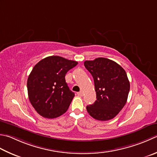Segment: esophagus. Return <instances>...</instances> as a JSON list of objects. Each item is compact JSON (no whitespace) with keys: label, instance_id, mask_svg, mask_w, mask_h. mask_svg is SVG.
Wrapping results in <instances>:
<instances>
[{"label":"esophagus","instance_id":"esophagus-1","mask_svg":"<svg viewBox=\"0 0 157 157\" xmlns=\"http://www.w3.org/2000/svg\"><path fill=\"white\" fill-rule=\"evenodd\" d=\"M77 94H78V96H80V97H82V96H83V94H84V93H83V92H82V91H80V92H78V93H77Z\"/></svg>","mask_w":157,"mask_h":157}]
</instances>
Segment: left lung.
<instances>
[{
    "instance_id": "obj_1",
    "label": "left lung",
    "mask_w": 157,
    "mask_h": 157,
    "mask_svg": "<svg viewBox=\"0 0 157 157\" xmlns=\"http://www.w3.org/2000/svg\"><path fill=\"white\" fill-rule=\"evenodd\" d=\"M84 66L93 77L97 100L86 106L92 117L101 121L113 118L127 103L130 83L127 73L114 61L105 58L86 60Z\"/></svg>"
}]
</instances>
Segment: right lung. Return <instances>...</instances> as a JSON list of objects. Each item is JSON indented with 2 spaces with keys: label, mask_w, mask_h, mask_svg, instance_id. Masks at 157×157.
<instances>
[{
  "label": "right lung",
  "mask_w": 157,
  "mask_h": 157,
  "mask_svg": "<svg viewBox=\"0 0 157 157\" xmlns=\"http://www.w3.org/2000/svg\"><path fill=\"white\" fill-rule=\"evenodd\" d=\"M77 64L76 61L52 56L33 67L27 80L28 94L39 115L52 119L67 111L75 94L67 86L65 75Z\"/></svg>",
  "instance_id": "obj_1"
}]
</instances>
